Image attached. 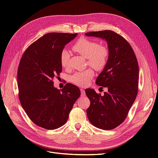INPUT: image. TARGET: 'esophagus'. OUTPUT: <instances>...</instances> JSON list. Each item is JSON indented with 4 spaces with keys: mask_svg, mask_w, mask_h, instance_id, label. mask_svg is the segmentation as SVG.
<instances>
[{
    "mask_svg": "<svg viewBox=\"0 0 158 158\" xmlns=\"http://www.w3.org/2000/svg\"><path fill=\"white\" fill-rule=\"evenodd\" d=\"M81 95H82V96H85V90H83V89H81Z\"/></svg>",
    "mask_w": 158,
    "mask_h": 158,
    "instance_id": "obj_1",
    "label": "esophagus"
}]
</instances>
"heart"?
I'll use <instances>...</instances> for the list:
<instances>
[{
    "label": "heart",
    "instance_id": "heart-1",
    "mask_svg": "<svg viewBox=\"0 0 158 158\" xmlns=\"http://www.w3.org/2000/svg\"><path fill=\"white\" fill-rule=\"evenodd\" d=\"M73 48L80 55L86 58L88 65L95 70H102L107 64L109 51L106 45L82 37L76 41ZM60 62L63 68L67 69L69 66L70 54L67 49H63L61 51ZM94 75V72L91 69L76 73L70 76V82L78 86H85L93 78Z\"/></svg>",
    "mask_w": 158,
    "mask_h": 158
}]
</instances>
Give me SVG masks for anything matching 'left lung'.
I'll return each mask as SVG.
<instances>
[{"label": "left lung", "mask_w": 158, "mask_h": 158, "mask_svg": "<svg viewBox=\"0 0 158 158\" xmlns=\"http://www.w3.org/2000/svg\"><path fill=\"white\" fill-rule=\"evenodd\" d=\"M87 36L101 37L107 41L109 56L107 64L95 80L99 86L107 88L104 95L86 89L90 100L87 109L89 122L104 130H111L125 120L136 98L139 68L132 47L121 35L111 30L91 31Z\"/></svg>", "instance_id": "obj_1"}]
</instances>
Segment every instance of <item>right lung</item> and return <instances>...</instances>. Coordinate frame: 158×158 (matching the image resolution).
Segmentation results:
<instances>
[{"label":"right lung","instance_id":"obj_1","mask_svg":"<svg viewBox=\"0 0 158 158\" xmlns=\"http://www.w3.org/2000/svg\"><path fill=\"white\" fill-rule=\"evenodd\" d=\"M78 35L52 32L33 42L23 52L18 66V96L31 121L47 130L66 123L74 103L80 96L76 85L66 84L62 89L53 79L62 72L60 52Z\"/></svg>","mask_w":158,"mask_h":158}]
</instances>
